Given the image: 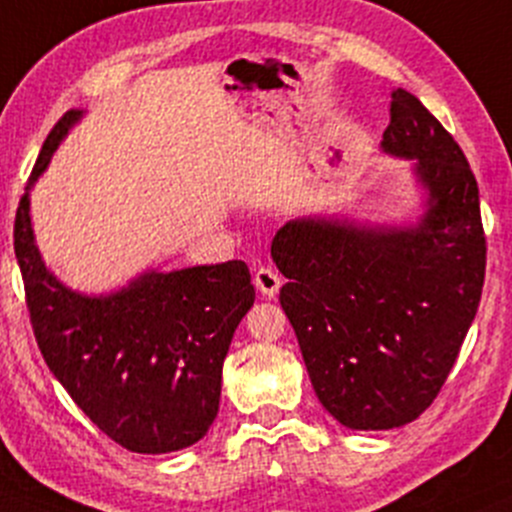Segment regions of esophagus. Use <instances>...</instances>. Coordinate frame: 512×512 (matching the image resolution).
I'll return each instance as SVG.
<instances>
[{
	"label": "esophagus",
	"instance_id": "obj_1",
	"mask_svg": "<svg viewBox=\"0 0 512 512\" xmlns=\"http://www.w3.org/2000/svg\"><path fill=\"white\" fill-rule=\"evenodd\" d=\"M254 286L261 295H266V298H273V295L278 293V288H281V276H278L273 268L261 266L254 273Z\"/></svg>",
	"mask_w": 512,
	"mask_h": 512
}]
</instances>
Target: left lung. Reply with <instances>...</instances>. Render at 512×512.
<instances>
[{
  "mask_svg": "<svg viewBox=\"0 0 512 512\" xmlns=\"http://www.w3.org/2000/svg\"><path fill=\"white\" fill-rule=\"evenodd\" d=\"M382 150L414 160L426 212L414 226L295 219L271 244L320 404L347 429L414 421L444 387L486 278L478 182L444 125L392 91Z\"/></svg>",
  "mask_w": 512,
  "mask_h": 512,
  "instance_id": "obj_1",
  "label": "left lung"
}]
</instances>
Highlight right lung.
I'll return each mask as SVG.
<instances>
[{
  "mask_svg": "<svg viewBox=\"0 0 512 512\" xmlns=\"http://www.w3.org/2000/svg\"><path fill=\"white\" fill-rule=\"evenodd\" d=\"M83 110H68L39 152L29 187ZM29 187L14 219V254L31 328L73 402L105 436L135 453L197 444L219 412L221 367L256 291L244 261L147 271L120 291L83 295L41 261Z\"/></svg>",
  "mask_w": 512,
  "mask_h": 512,
  "instance_id": "obj_1",
  "label": "right lung"
}]
</instances>
